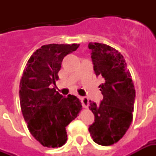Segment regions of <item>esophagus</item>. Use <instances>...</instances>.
Returning <instances> with one entry per match:
<instances>
[{"label": "esophagus", "mask_w": 156, "mask_h": 156, "mask_svg": "<svg viewBox=\"0 0 156 156\" xmlns=\"http://www.w3.org/2000/svg\"><path fill=\"white\" fill-rule=\"evenodd\" d=\"M82 102V105L83 108H88V105H89V102H88V98L87 97H81L80 98Z\"/></svg>", "instance_id": "esophagus-1"}]
</instances>
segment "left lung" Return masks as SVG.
I'll use <instances>...</instances> for the list:
<instances>
[{
	"label": "left lung",
	"instance_id": "obj_1",
	"mask_svg": "<svg viewBox=\"0 0 156 156\" xmlns=\"http://www.w3.org/2000/svg\"><path fill=\"white\" fill-rule=\"evenodd\" d=\"M88 48L95 74L104 80L99 85L103 100L98 105L89 101L94 122L88 131L95 143L107 146L119 140L130 126L135 89L120 52L98 42H89Z\"/></svg>",
	"mask_w": 156,
	"mask_h": 156
}]
</instances>
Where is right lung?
Instances as JSON below:
<instances>
[{
  "mask_svg": "<svg viewBox=\"0 0 156 156\" xmlns=\"http://www.w3.org/2000/svg\"><path fill=\"white\" fill-rule=\"evenodd\" d=\"M79 44L44 45L31 56L20 82V104L33 137L43 146L58 148L68 140L66 127L81 110L74 95L64 98L52 85L58 80L62 59Z\"/></svg>",
  "mask_w": 156,
  "mask_h": 156,
  "instance_id": "1",
  "label": "right lung"
}]
</instances>
